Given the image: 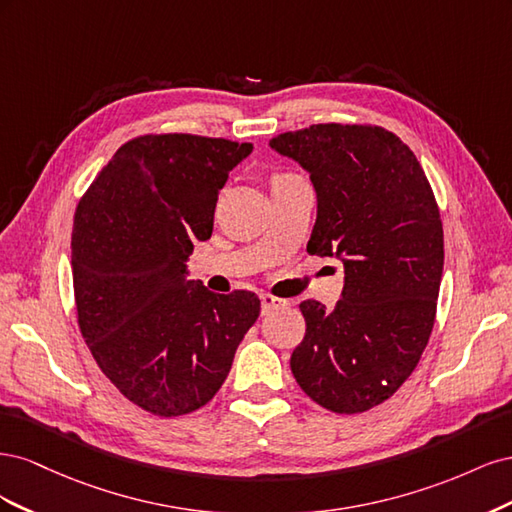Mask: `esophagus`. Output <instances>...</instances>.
Here are the masks:
<instances>
[{
	"label": "esophagus",
	"mask_w": 512,
	"mask_h": 512,
	"mask_svg": "<svg viewBox=\"0 0 512 512\" xmlns=\"http://www.w3.org/2000/svg\"><path fill=\"white\" fill-rule=\"evenodd\" d=\"M260 303H262V312H271V309H275V307L288 305L286 299L273 297V294H269V292H262V294H260Z\"/></svg>",
	"instance_id": "obj_1"
}]
</instances>
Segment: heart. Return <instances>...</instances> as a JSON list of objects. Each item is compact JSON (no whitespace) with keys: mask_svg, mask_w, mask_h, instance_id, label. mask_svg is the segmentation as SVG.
Segmentation results:
<instances>
[{"mask_svg":"<svg viewBox=\"0 0 512 512\" xmlns=\"http://www.w3.org/2000/svg\"><path fill=\"white\" fill-rule=\"evenodd\" d=\"M284 177H292V175H280V177H277V179H284Z\"/></svg>","mask_w":512,"mask_h":512,"instance_id":"1","label":"heart"}]
</instances>
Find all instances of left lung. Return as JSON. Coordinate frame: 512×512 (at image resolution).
Returning a JSON list of instances; mask_svg holds the SVG:
<instances>
[{"label": "left lung", "instance_id": "obj_1", "mask_svg": "<svg viewBox=\"0 0 512 512\" xmlns=\"http://www.w3.org/2000/svg\"><path fill=\"white\" fill-rule=\"evenodd\" d=\"M314 183V256L344 262L342 299L303 301L305 337L290 369L307 397L337 414L367 412L416 369L436 322L444 265L440 209L401 138L371 123H316L269 143Z\"/></svg>", "mask_w": 512, "mask_h": 512}]
</instances>
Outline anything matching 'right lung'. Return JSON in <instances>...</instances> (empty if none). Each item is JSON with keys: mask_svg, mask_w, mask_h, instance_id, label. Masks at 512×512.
<instances>
[{"mask_svg": "<svg viewBox=\"0 0 512 512\" xmlns=\"http://www.w3.org/2000/svg\"><path fill=\"white\" fill-rule=\"evenodd\" d=\"M252 143L143 134L117 149L74 213L72 282L83 339L119 393L156 416L190 414L224 384L260 314L254 292L185 280L194 241Z\"/></svg>", "mask_w": 512, "mask_h": 512, "instance_id": "obj_1", "label": "right lung"}]
</instances>
